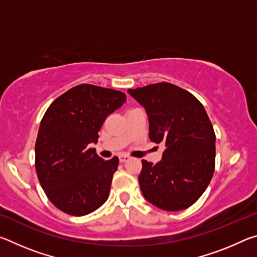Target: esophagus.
Here are the masks:
<instances>
[{
  "label": "esophagus",
  "instance_id": "obj_1",
  "mask_svg": "<svg viewBox=\"0 0 257 257\" xmlns=\"http://www.w3.org/2000/svg\"><path fill=\"white\" fill-rule=\"evenodd\" d=\"M128 160H129V156H127V155H120V156H119V161H120L121 163L127 162Z\"/></svg>",
  "mask_w": 257,
  "mask_h": 257
}]
</instances>
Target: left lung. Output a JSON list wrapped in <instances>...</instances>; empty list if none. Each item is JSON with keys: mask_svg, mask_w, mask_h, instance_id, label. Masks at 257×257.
Segmentation results:
<instances>
[{"mask_svg": "<svg viewBox=\"0 0 257 257\" xmlns=\"http://www.w3.org/2000/svg\"><path fill=\"white\" fill-rule=\"evenodd\" d=\"M128 93L145 108L151 141L164 145L160 162L142 161V193L161 210H185L202 196L214 173L215 134L205 108L193 94L169 82Z\"/></svg>", "mask_w": 257, "mask_h": 257, "instance_id": "8db88e82", "label": "left lung"}]
</instances>
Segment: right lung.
I'll use <instances>...</instances> for the list:
<instances>
[{
	"label": "right lung",
	"instance_id": "right-lung-1",
	"mask_svg": "<svg viewBox=\"0 0 257 257\" xmlns=\"http://www.w3.org/2000/svg\"><path fill=\"white\" fill-rule=\"evenodd\" d=\"M119 90L82 84L61 95L41 121L35 165L50 201L68 214L81 216L106 202L119 159L104 161L90 145L106 116L125 102Z\"/></svg>",
	"mask_w": 257,
	"mask_h": 257
}]
</instances>
